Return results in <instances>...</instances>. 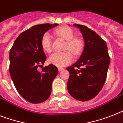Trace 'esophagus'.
<instances>
[{
	"instance_id": "1",
	"label": "esophagus",
	"mask_w": 123,
	"mask_h": 123,
	"mask_svg": "<svg viewBox=\"0 0 123 123\" xmlns=\"http://www.w3.org/2000/svg\"><path fill=\"white\" fill-rule=\"evenodd\" d=\"M58 71H59V72H61V71H62L64 70V68H61V67H58Z\"/></svg>"
}]
</instances>
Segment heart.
Instances as JSON below:
<instances>
[{
    "label": "heart",
    "mask_w": 123,
    "mask_h": 123,
    "mask_svg": "<svg viewBox=\"0 0 123 123\" xmlns=\"http://www.w3.org/2000/svg\"><path fill=\"white\" fill-rule=\"evenodd\" d=\"M55 34L65 41V49L70 50L74 55H80L83 51L84 48V42L80 37H74L73 30L67 26H63L56 29ZM42 49L46 53L51 51V39L50 34L48 32L44 33L42 36L41 40ZM49 62L57 67H64L68 65L73 60V56L69 51L62 53H54L49 56Z\"/></svg>",
    "instance_id": "b5f03b06"
}]
</instances>
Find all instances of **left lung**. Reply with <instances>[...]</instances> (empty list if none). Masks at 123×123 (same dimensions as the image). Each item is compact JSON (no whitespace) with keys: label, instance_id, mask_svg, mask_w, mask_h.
Segmentation results:
<instances>
[{"label":"left lung","instance_id":"8db88e82","mask_svg":"<svg viewBox=\"0 0 123 123\" xmlns=\"http://www.w3.org/2000/svg\"><path fill=\"white\" fill-rule=\"evenodd\" d=\"M84 49L79 60L67 70L70 73L67 82L69 94L74 99L87 101L96 97L106 80L110 63L106 43L96 32L80 24Z\"/></svg>","mask_w":123,"mask_h":123}]
</instances>
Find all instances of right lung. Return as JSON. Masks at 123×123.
<instances>
[{"label": "right lung", "mask_w": 123, "mask_h": 123, "mask_svg": "<svg viewBox=\"0 0 123 123\" xmlns=\"http://www.w3.org/2000/svg\"><path fill=\"white\" fill-rule=\"evenodd\" d=\"M58 24H37L19 34L9 53V72L19 94L32 104L44 102L50 96L53 80L58 74L50 64L37 70L46 60L41 45V37Z\"/></svg>", "instance_id": "right-lung-1"}]
</instances>
